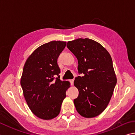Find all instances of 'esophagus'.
Returning <instances> with one entry per match:
<instances>
[{
    "mask_svg": "<svg viewBox=\"0 0 135 135\" xmlns=\"http://www.w3.org/2000/svg\"><path fill=\"white\" fill-rule=\"evenodd\" d=\"M70 83H71V85H74V79L70 80Z\"/></svg>",
    "mask_w": 135,
    "mask_h": 135,
    "instance_id": "obj_1",
    "label": "esophagus"
}]
</instances>
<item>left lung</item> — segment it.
<instances>
[{"instance_id": "8db88e82", "label": "left lung", "mask_w": 135, "mask_h": 135, "mask_svg": "<svg viewBox=\"0 0 135 135\" xmlns=\"http://www.w3.org/2000/svg\"><path fill=\"white\" fill-rule=\"evenodd\" d=\"M67 46L77 58L78 73L84 74L74 81L79 92L74 100L75 109L83 117H96L109 104L117 83L111 56L101 44L89 38L68 41Z\"/></svg>"}]
</instances>
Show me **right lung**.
Segmentation results:
<instances>
[{"label": "right lung", "instance_id": "right-lung-1", "mask_svg": "<svg viewBox=\"0 0 135 135\" xmlns=\"http://www.w3.org/2000/svg\"><path fill=\"white\" fill-rule=\"evenodd\" d=\"M67 42L53 41L37 48L29 55L21 78L24 97L32 112L43 120L59 114L70 83L60 79L57 59ZM59 76L56 79L54 75Z\"/></svg>", "mask_w": 135, "mask_h": 135}]
</instances>
